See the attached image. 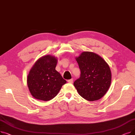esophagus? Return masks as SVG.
I'll return each instance as SVG.
<instances>
[{
	"label": "esophagus",
	"mask_w": 135,
	"mask_h": 135,
	"mask_svg": "<svg viewBox=\"0 0 135 135\" xmlns=\"http://www.w3.org/2000/svg\"><path fill=\"white\" fill-rule=\"evenodd\" d=\"M67 82H68V83H70V84L73 83V79H71L68 80H67Z\"/></svg>",
	"instance_id": "esophagus-1"
}]
</instances>
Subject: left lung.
I'll list each match as a JSON object with an SVG mask.
<instances>
[{"label":"left lung","instance_id":"8db88e82","mask_svg":"<svg viewBox=\"0 0 135 135\" xmlns=\"http://www.w3.org/2000/svg\"><path fill=\"white\" fill-rule=\"evenodd\" d=\"M75 59L81 72L79 78L74 82L78 93L89 101L100 100L110 85L108 65L101 56L91 52H83Z\"/></svg>","mask_w":135,"mask_h":135}]
</instances>
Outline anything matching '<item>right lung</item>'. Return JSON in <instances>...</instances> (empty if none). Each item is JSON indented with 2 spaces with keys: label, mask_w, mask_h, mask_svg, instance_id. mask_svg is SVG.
Masks as SVG:
<instances>
[{
  "label": "right lung",
  "mask_w": 135,
  "mask_h": 135,
  "mask_svg": "<svg viewBox=\"0 0 135 135\" xmlns=\"http://www.w3.org/2000/svg\"><path fill=\"white\" fill-rule=\"evenodd\" d=\"M57 60L51 55L39 59L30 70L27 85L36 99L47 101L54 98L67 81L55 69Z\"/></svg>",
  "instance_id": "1"
}]
</instances>
